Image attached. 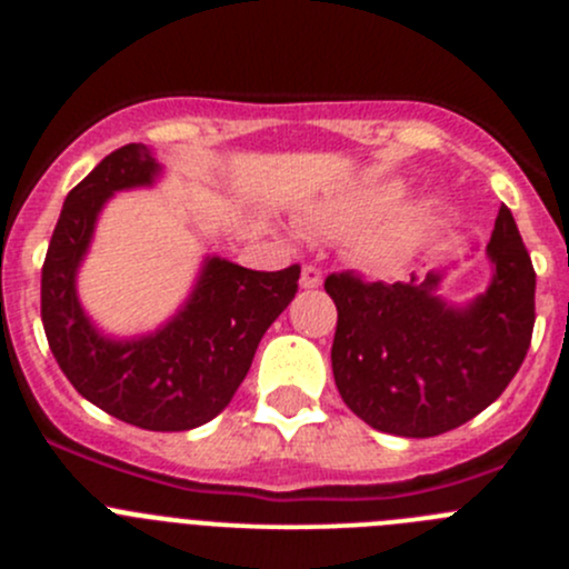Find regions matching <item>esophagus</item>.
I'll return each mask as SVG.
<instances>
[{
	"instance_id": "34e87169",
	"label": "esophagus",
	"mask_w": 569,
	"mask_h": 569,
	"mask_svg": "<svg viewBox=\"0 0 569 569\" xmlns=\"http://www.w3.org/2000/svg\"><path fill=\"white\" fill-rule=\"evenodd\" d=\"M300 286L302 289H319L321 286V269L313 267V263H306L300 274Z\"/></svg>"
}]
</instances>
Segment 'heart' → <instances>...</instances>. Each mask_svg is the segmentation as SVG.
Returning a JSON list of instances; mask_svg holds the SVG:
<instances>
[{"mask_svg":"<svg viewBox=\"0 0 569 569\" xmlns=\"http://www.w3.org/2000/svg\"><path fill=\"white\" fill-rule=\"evenodd\" d=\"M401 198H405V189L396 181L360 183V187L336 194V198L311 209V214L306 217V226L317 237L349 239L371 228L375 222L386 220L401 203Z\"/></svg>","mask_w":569,"mask_h":569,"instance_id":"heart-1","label":"heart"}]
</instances>
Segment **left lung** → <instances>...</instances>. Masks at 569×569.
I'll return each instance as SVG.
<instances>
[{"label": "left lung", "instance_id": "obj_1", "mask_svg": "<svg viewBox=\"0 0 569 569\" xmlns=\"http://www.w3.org/2000/svg\"><path fill=\"white\" fill-rule=\"evenodd\" d=\"M496 274L465 311L421 283L363 280L352 269L327 274L338 308L332 377L349 410L369 427L401 438H435L462 427L498 399L518 375L533 332L537 272L512 211L503 206L487 244Z\"/></svg>", "mask_w": 569, "mask_h": 569}]
</instances>
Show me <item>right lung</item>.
<instances>
[{"mask_svg":"<svg viewBox=\"0 0 569 569\" xmlns=\"http://www.w3.org/2000/svg\"><path fill=\"white\" fill-rule=\"evenodd\" d=\"M153 176L148 148L131 142L68 192L40 274V319L57 366L84 399L131 427L183 432L233 399L261 336L295 300L300 267L256 272L211 258L192 300L164 330L137 341L101 338L79 308L73 274L109 194Z\"/></svg>","mask_w":569,"mask_h":569,"instance_id":"obj_1","label":"right lung"}]
</instances>
